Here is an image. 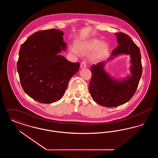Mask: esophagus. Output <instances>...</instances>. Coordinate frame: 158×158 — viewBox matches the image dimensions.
I'll return each mask as SVG.
<instances>
[{"instance_id":"esophagus-1","label":"esophagus","mask_w":158,"mask_h":158,"mask_svg":"<svg viewBox=\"0 0 158 158\" xmlns=\"http://www.w3.org/2000/svg\"><path fill=\"white\" fill-rule=\"evenodd\" d=\"M86 67V60H83L81 62V68H85Z\"/></svg>"}]
</instances>
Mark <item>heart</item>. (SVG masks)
Instances as JSON below:
<instances>
[{
    "mask_svg": "<svg viewBox=\"0 0 158 158\" xmlns=\"http://www.w3.org/2000/svg\"><path fill=\"white\" fill-rule=\"evenodd\" d=\"M100 43H101V41L99 40H93L88 43L79 44L77 45V48H78L79 50L82 52H86L89 50H95V49L97 48L98 47L97 55L100 56L105 53L108 49V46L106 44L102 43V44H100ZM71 51L73 53H75V54L77 53V51L74 47L71 48Z\"/></svg>",
    "mask_w": 158,
    "mask_h": 158,
    "instance_id": "b5f03b06",
    "label": "heart"
}]
</instances>
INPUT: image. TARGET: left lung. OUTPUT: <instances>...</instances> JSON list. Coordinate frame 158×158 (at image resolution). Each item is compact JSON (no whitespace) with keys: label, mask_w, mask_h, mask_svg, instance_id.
<instances>
[{"label":"left lung","mask_w":158,"mask_h":158,"mask_svg":"<svg viewBox=\"0 0 158 158\" xmlns=\"http://www.w3.org/2000/svg\"><path fill=\"white\" fill-rule=\"evenodd\" d=\"M118 45L112 53L111 58L119 54H130L133 65L132 76L124 81H115L104 72V62L92 65L89 85L90 96L99 104L106 107L123 105L133 97L142 74V65L139 48L130 37L123 32L116 33Z\"/></svg>","instance_id":"8db88e82"}]
</instances>
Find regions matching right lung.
Masks as SVG:
<instances>
[{
	"label": "right lung",
	"mask_w": 158,
	"mask_h": 158,
	"mask_svg": "<svg viewBox=\"0 0 158 158\" xmlns=\"http://www.w3.org/2000/svg\"><path fill=\"white\" fill-rule=\"evenodd\" d=\"M63 35L57 29L39 31L21 46L17 63L20 82L24 92L39 102L60 100L79 69V63L57 54L66 48Z\"/></svg>",
	"instance_id": "right-lung-1"
}]
</instances>
